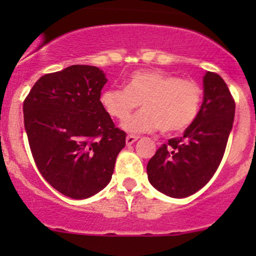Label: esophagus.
I'll return each mask as SVG.
<instances>
[{
    "mask_svg": "<svg viewBox=\"0 0 256 256\" xmlns=\"http://www.w3.org/2000/svg\"><path fill=\"white\" fill-rule=\"evenodd\" d=\"M138 140V136H132V135H128V138H126V144L128 146H130V144H132L134 142H136V141Z\"/></svg>",
    "mask_w": 256,
    "mask_h": 256,
    "instance_id": "1",
    "label": "esophagus"
}]
</instances>
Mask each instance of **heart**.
Masks as SVG:
<instances>
[{"label":"heart","instance_id":"heart-1","mask_svg":"<svg viewBox=\"0 0 256 256\" xmlns=\"http://www.w3.org/2000/svg\"><path fill=\"white\" fill-rule=\"evenodd\" d=\"M202 99L200 84L154 69L134 72L125 88H106L100 95L105 112L118 121H124L142 102L143 112L122 124L128 134L184 131L197 118Z\"/></svg>","mask_w":256,"mask_h":256}]
</instances>
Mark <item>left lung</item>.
<instances>
[{"label":"left lung","instance_id":"obj_1","mask_svg":"<svg viewBox=\"0 0 256 256\" xmlns=\"http://www.w3.org/2000/svg\"><path fill=\"white\" fill-rule=\"evenodd\" d=\"M236 102L220 76H203V102L182 138L168 140L147 164V177L158 192L184 198L209 182L220 164L234 122Z\"/></svg>","mask_w":256,"mask_h":256}]
</instances>
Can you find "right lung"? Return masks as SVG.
<instances>
[{
	"mask_svg": "<svg viewBox=\"0 0 256 256\" xmlns=\"http://www.w3.org/2000/svg\"><path fill=\"white\" fill-rule=\"evenodd\" d=\"M108 79L92 66H70L37 80L23 102L24 128L40 174L62 194L85 200L112 180L126 134L100 102Z\"/></svg>",
	"mask_w": 256,
	"mask_h": 256,
	"instance_id": "obj_1",
	"label": "right lung"
}]
</instances>
